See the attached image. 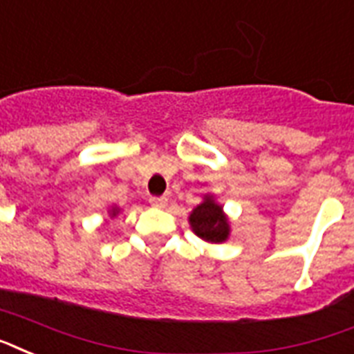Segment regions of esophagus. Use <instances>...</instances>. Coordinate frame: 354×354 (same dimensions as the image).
Instances as JSON below:
<instances>
[{"mask_svg": "<svg viewBox=\"0 0 354 354\" xmlns=\"http://www.w3.org/2000/svg\"><path fill=\"white\" fill-rule=\"evenodd\" d=\"M167 202H169L167 196H150V204H152L153 207H165Z\"/></svg>", "mask_w": 354, "mask_h": 354, "instance_id": "34e87169", "label": "esophagus"}]
</instances>
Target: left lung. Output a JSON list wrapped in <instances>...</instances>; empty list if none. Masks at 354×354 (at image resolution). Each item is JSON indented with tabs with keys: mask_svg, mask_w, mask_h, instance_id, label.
Wrapping results in <instances>:
<instances>
[{
	"mask_svg": "<svg viewBox=\"0 0 354 354\" xmlns=\"http://www.w3.org/2000/svg\"><path fill=\"white\" fill-rule=\"evenodd\" d=\"M189 225L196 236L207 243H223L230 236V223L212 195L204 196V201L191 212Z\"/></svg>",
	"mask_w": 354,
	"mask_h": 354,
	"instance_id": "obj_1",
	"label": "left lung"
}]
</instances>
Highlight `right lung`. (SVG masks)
Masks as SVG:
<instances>
[{
  "label": "right lung",
  "mask_w": 354,
  "mask_h": 354,
  "mask_svg": "<svg viewBox=\"0 0 354 354\" xmlns=\"http://www.w3.org/2000/svg\"><path fill=\"white\" fill-rule=\"evenodd\" d=\"M118 212H120V209H118V207H113V209H111V217H115V215H117Z\"/></svg>",
  "instance_id": "add662e5"
}]
</instances>
